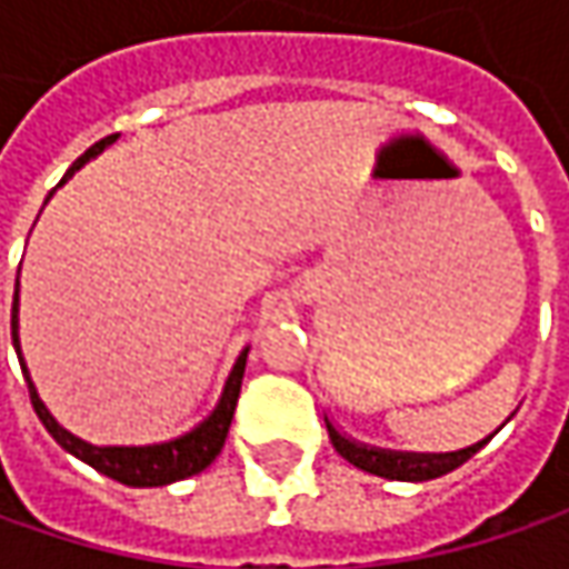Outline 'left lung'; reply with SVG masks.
<instances>
[{
  "label": "left lung",
  "mask_w": 569,
  "mask_h": 569,
  "mask_svg": "<svg viewBox=\"0 0 569 569\" xmlns=\"http://www.w3.org/2000/svg\"><path fill=\"white\" fill-rule=\"evenodd\" d=\"M326 430H329V440H332V447L339 449L341 459H348L351 466L370 471V475L389 478V481H430V478H440L447 471L459 469L462 462H469L471 456L493 437L491 433L488 440H478V443L456 449V452H392V449L367 447V443L345 437L329 418H326Z\"/></svg>",
  "instance_id": "8db88e82"
}]
</instances>
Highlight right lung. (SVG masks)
I'll return each mask as SVG.
<instances>
[{"mask_svg": "<svg viewBox=\"0 0 569 569\" xmlns=\"http://www.w3.org/2000/svg\"><path fill=\"white\" fill-rule=\"evenodd\" d=\"M117 142V136H107L100 139L98 144H91L76 164L66 170V177L59 180V187L88 164L91 158H98L100 151L107 144ZM11 341H14V351H18V361H21V370H24V380H28V392H31V405L37 411V418L43 421V427L50 430L59 447L66 452H72L76 459L88 462L91 469H98L100 475L120 481V485H129V488H161V485H173V481H183L189 475H199L202 469H208L214 462V456L221 452L224 440H228L230 421H233V408H237V399H240V382H243V370H247V355L250 348L240 351V358L230 370L228 382H224V392L214 405V411L208 415L202 425H196L189 433L177 437V440H167V443H151V447H94L88 440H81L76 433H69L66 427L56 421L50 415V408L40 402L37 396V386L31 382V373L24 367V358H21V341H18V291H14V303H11Z\"/></svg>", "mask_w": 569, "mask_h": 569, "instance_id": "right-lung-1", "label": "right lung"}]
</instances>
